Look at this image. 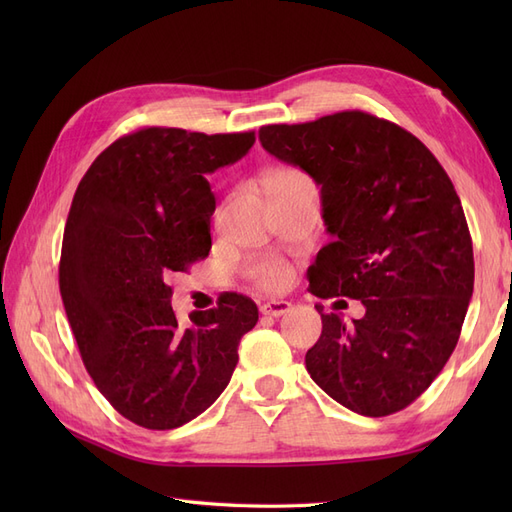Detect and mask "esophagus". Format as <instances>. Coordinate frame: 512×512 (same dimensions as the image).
I'll use <instances>...</instances> for the list:
<instances>
[{"label": "esophagus", "instance_id": "34e87169", "mask_svg": "<svg viewBox=\"0 0 512 512\" xmlns=\"http://www.w3.org/2000/svg\"><path fill=\"white\" fill-rule=\"evenodd\" d=\"M290 307H292V305H290L288 301H267V303H262L260 312L265 314V316L280 318V316H284V314L290 312Z\"/></svg>", "mask_w": 512, "mask_h": 512}]
</instances>
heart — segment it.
<instances>
[{
  "mask_svg": "<svg viewBox=\"0 0 512 512\" xmlns=\"http://www.w3.org/2000/svg\"><path fill=\"white\" fill-rule=\"evenodd\" d=\"M284 183H299V185H314L312 179H309L303 170L299 168H292V166H286V168H277L275 173L269 175V190L275 188V185H284ZM247 271H250L252 280L260 286V288H267V290H280L288 284L290 280V271L288 267L284 265V262L280 258H260V260H254L250 267H247Z\"/></svg>",
  "mask_w": 512,
  "mask_h": 512,
  "instance_id": "heart-1",
  "label": "heart"
}]
</instances>
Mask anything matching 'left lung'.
Wrapping results in <instances>:
<instances>
[{
	"instance_id": "8db88e82",
	"label": "left lung",
	"mask_w": 512,
	"mask_h": 512,
	"mask_svg": "<svg viewBox=\"0 0 512 512\" xmlns=\"http://www.w3.org/2000/svg\"><path fill=\"white\" fill-rule=\"evenodd\" d=\"M258 136L320 185L331 241L307 269L309 290L365 305L350 324L316 305L322 333L305 354L309 376L356 414L408 408L451 359L474 290L453 181L414 134L365 111L271 123Z\"/></svg>"
}]
</instances>
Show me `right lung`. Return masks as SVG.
I'll use <instances>...</instances> for the list:
<instances>
[{
  "label": "right lung",
  "mask_w": 512,
  "mask_h": 512,
  "mask_svg": "<svg viewBox=\"0 0 512 512\" xmlns=\"http://www.w3.org/2000/svg\"><path fill=\"white\" fill-rule=\"evenodd\" d=\"M254 141V132L141 128L100 153L72 198L61 301L98 391L145 429H175L205 412L258 322L256 303L237 292L179 322L166 284L209 256L215 196L207 175Z\"/></svg>",
  "instance_id": "obj_1"
}]
</instances>
